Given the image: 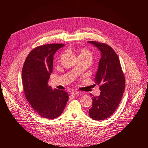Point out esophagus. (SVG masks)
<instances>
[{"mask_svg": "<svg viewBox=\"0 0 148 148\" xmlns=\"http://www.w3.org/2000/svg\"><path fill=\"white\" fill-rule=\"evenodd\" d=\"M79 92H78V91H76V90H73L72 92H71V95H77L78 93Z\"/></svg>", "mask_w": 148, "mask_h": 148, "instance_id": "obj_1", "label": "esophagus"}]
</instances>
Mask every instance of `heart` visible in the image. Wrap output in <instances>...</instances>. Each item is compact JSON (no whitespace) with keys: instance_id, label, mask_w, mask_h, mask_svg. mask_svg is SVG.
Instances as JSON below:
<instances>
[{"instance_id":"b5f03b06","label":"heart","mask_w":148,"mask_h":148,"mask_svg":"<svg viewBox=\"0 0 148 148\" xmlns=\"http://www.w3.org/2000/svg\"><path fill=\"white\" fill-rule=\"evenodd\" d=\"M78 57H85L92 59V55L91 52L86 49H82L80 50Z\"/></svg>"}]
</instances>
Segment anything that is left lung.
<instances>
[{
  "instance_id": "left-lung-1",
  "label": "left lung",
  "mask_w": 148,
  "mask_h": 148,
  "mask_svg": "<svg viewBox=\"0 0 148 148\" xmlns=\"http://www.w3.org/2000/svg\"><path fill=\"white\" fill-rule=\"evenodd\" d=\"M101 53L98 69L94 79L99 85L101 93L92 98V106L89 110V117L95 120H103L116 111L125 90V81L117 55L109 45L95 41H88Z\"/></svg>"
}]
</instances>
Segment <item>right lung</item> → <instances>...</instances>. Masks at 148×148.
<instances>
[{
    "mask_svg": "<svg viewBox=\"0 0 148 148\" xmlns=\"http://www.w3.org/2000/svg\"><path fill=\"white\" fill-rule=\"evenodd\" d=\"M63 44L38 46L29 53L22 70L25 97L34 110L41 117L53 119L62 113L69 99L67 92L52 89L48 81L53 71V56Z\"/></svg>",
    "mask_w": 148,
    "mask_h": 148,
    "instance_id": "1",
    "label": "right lung"
}]
</instances>
